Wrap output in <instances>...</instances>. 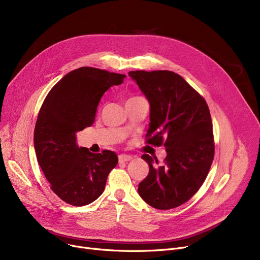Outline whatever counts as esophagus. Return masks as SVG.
Returning <instances> with one entry per match:
<instances>
[{
	"label": "esophagus",
	"mask_w": 260,
	"mask_h": 260,
	"mask_svg": "<svg viewBox=\"0 0 260 260\" xmlns=\"http://www.w3.org/2000/svg\"><path fill=\"white\" fill-rule=\"evenodd\" d=\"M119 162H127V161H129V160H132L133 159V157L132 156H129V155H125V154H122V155H119Z\"/></svg>",
	"instance_id": "obj_1"
}]
</instances>
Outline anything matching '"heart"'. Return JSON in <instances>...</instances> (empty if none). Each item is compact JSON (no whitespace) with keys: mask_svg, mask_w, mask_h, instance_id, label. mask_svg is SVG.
Wrapping results in <instances>:
<instances>
[{"mask_svg":"<svg viewBox=\"0 0 260 260\" xmlns=\"http://www.w3.org/2000/svg\"><path fill=\"white\" fill-rule=\"evenodd\" d=\"M131 99H132V98H131Z\"/></svg>","mask_w":260,"mask_h":260,"instance_id":"heart-1","label":"heart"}]
</instances>
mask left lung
I'll use <instances>...</instances> for the list:
<instances>
[{"instance_id":"8db88e82","label":"left lung","mask_w":260,"mask_h":260,"mask_svg":"<svg viewBox=\"0 0 260 260\" xmlns=\"http://www.w3.org/2000/svg\"><path fill=\"white\" fill-rule=\"evenodd\" d=\"M149 103L147 143L166 146L165 166L149 155L138 193L157 210H170L192 198L206 180L214 158L208 104L179 75L170 71L129 72ZM156 161L157 167L153 166Z\"/></svg>"}]
</instances>
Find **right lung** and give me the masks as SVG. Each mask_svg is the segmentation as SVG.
<instances>
[{
  "label": "right lung",
  "mask_w": 260,
  "mask_h": 260,
  "mask_svg": "<svg viewBox=\"0 0 260 260\" xmlns=\"http://www.w3.org/2000/svg\"><path fill=\"white\" fill-rule=\"evenodd\" d=\"M126 76L92 67L65 75L48 92L35 127L37 159L53 193L75 207L103 193L107 176L118 163L116 153L93 154L77 143V133L90 126L104 92Z\"/></svg>",
  "instance_id": "1"
}]
</instances>
